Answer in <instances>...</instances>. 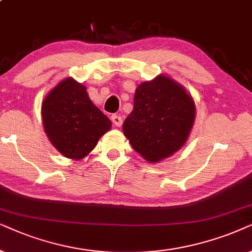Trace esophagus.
Instances as JSON below:
<instances>
[{"label":"esophagus","mask_w":252,"mask_h":252,"mask_svg":"<svg viewBox=\"0 0 252 252\" xmlns=\"http://www.w3.org/2000/svg\"><path fill=\"white\" fill-rule=\"evenodd\" d=\"M110 120H112L114 126H122V117H121L120 115H115V114H114V115L110 116Z\"/></svg>","instance_id":"34e87169"}]
</instances>
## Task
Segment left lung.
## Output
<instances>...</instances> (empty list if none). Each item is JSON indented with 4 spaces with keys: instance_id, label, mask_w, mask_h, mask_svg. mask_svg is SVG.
<instances>
[{
    "instance_id": "1",
    "label": "left lung",
    "mask_w": 252,
    "mask_h": 252,
    "mask_svg": "<svg viewBox=\"0 0 252 252\" xmlns=\"http://www.w3.org/2000/svg\"><path fill=\"white\" fill-rule=\"evenodd\" d=\"M193 100L183 86L165 76L140 84L133 109L123 123L124 136L150 162H158L184 145L194 121Z\"/></svg>"
}]
</instances>
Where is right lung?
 Here are the masks:
<instances>
[{"label": "right lung", "instance_id": "add662e5", "mask_svg": "<svg viewBox=\"0 0 252 252\" xmlns=\"http://www.w3.org/2000/svg\"><path fill=\"white\" fill-rule=\"evenodd\" d=\"M41 110L49 140L70 159L87 156L112 126L108 117L90 100L86 87L72 78L54 87Z\"/></svg>", "mask_w": 252, "mask_h": 252}]
</instances>
